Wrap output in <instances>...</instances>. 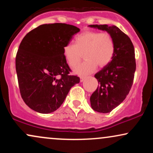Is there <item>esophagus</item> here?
<instances>
[{"instance_id":"1","label":"esophagus","mask_w":153,"mask_h":153,"mask_svg":"<svg viewBox=\"0 0 153 153\" xmlns=\"http://www.w3.org/2000/svg\"><path fill=\"white\" fill-rule=\"evenodd\" d=\"M85 78H86V77H85V76H80V82H82L84 80H85Z\"/></svg>"}]
</instances>
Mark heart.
Returning <instances> with one entry per match:
<instances>
[{
  "mask_svg": "<svg viewBox=\"0 0 153 153\" xmlns=\"http://www.w3.org/2000/svg\"><path fill=\"white\" fill-rule=\"evenodd\" d=\"M62 52L67 63L72 68L78 65L83 53L85 61L74 71L80 75L88 74L94 71L98 65L103 68L112 60L115 44L108 33L85 31L75 38V45H65Z\"/></svg>",
  "mask_w": 153,
  "mask_h": 153,
  "instance_id": "1",
  "label": "heart"
}]
</instances>
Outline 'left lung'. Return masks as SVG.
Returning a JSON list of instances; mask_svg holds the SVG:
<instances>
[{
    "label": "left lung",
    "instance_id": "1",
    "mask_svg": "<svg viewBox=\"0 0 153 153\" xmlns=\"http://www.w3.org/2000/svg\"><path fill=\"white\" fill-rule=\"evenodd\" d=\"M88 26L107 31L115 44L112 60L94 75L99 85L90 98L93 109L108 113L126 99L132 85L136 70L134 48L129 36L116 26Z\"/></svg>",
    "mask_w": 153,
    "mask_h": 153
}]
</instances>
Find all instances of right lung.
<instances>
[{"instance_id":"obj_1","label":"right lung","mask_w":153,"mask_h":153,"mask_svg":"<svg viewBox=\"0 0 153 153\" xmlns=\"http://www.w3.org/2000/svg\"><path fill=\"white\" fill-rule=\"evenodd\" d=\"M80 29L70 24H42L29 31L19 45L16 70L22 98L29 108L41 114L59 108L80 78L70 75L63 55Z\"/></svg>"}]
</instances>
